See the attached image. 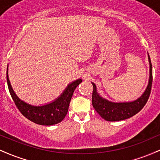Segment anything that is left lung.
Returning a JSON list of instances; mask_svg holds the SVG:
<instances>
[{
	"mask_svg": "<svg viewBox=\"0 0 160 160\" xmlns=\"http://www.w3.org/2000/svg\"><path fill=\"white\" fill-rule=\"evenodd\" d=\"M148 59L150 63V78L148 85L146 90L143 93L140 98L137 100L130 102H112L104 99L98 94L96 90V86L94 82H92L93 86L92 96V102L95 110L98 114L107 121H120L133 117L144 107L149 98L150 92H151L153 76H152V64L150 58L148 55Z\"/></svg>",
	"mask_w": 160,
	"mask_h": 160,
	"instance_id": "8db88e82",
	"label": "left lung"
}]
</instances>
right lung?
Returning <instances> with one entry per match:
<instances>
[{
	"label": "right lung",
	"instance_id": "add662e5",
	"mask_svg": "<svg viewBox=\"0 0 160 160\" xmlns=\"http://www.w3.org/2000/svg\"><path fill=\"white\" fill-rule=\"evenodd\" d=\"M7 80L11 97L22 114L34 123L43 126H52L64 120L68 111L73 93L77 86L82 82L81 79H78L70 83L63 93L51 103L43 106H33L18 98L10 85L8 71H7Z\"/></svg>",
	"mask_w": 160,
	"mask_h": 160
}]
</instances>
